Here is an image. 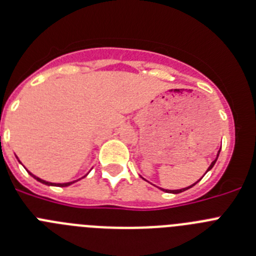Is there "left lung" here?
<instances>
[{"instance_id": "left-lung-1", "label": "left lung", "mask_w": 256, "mask_h": 256, "mask_svg": "<svg viewBox=\"0 0 256 256\" xmlns=\"http://www.w3.org/2000/svg\"><path fill=\"white\" fill-rule=\"evenodd\" d=\"M220 150H218V153H217V158H216V160H213V162L210 163V166H209L208 167V170H206V172L208 171H210L212 168H213V166L216 164V162H217V160H218V156H220ZM202 180V178H200ZM199 182V181H196V182L195 184H192V185H190V186H188V188H178V190H167V188H160V190H163V191H166V192H170V194H180V192H182V191H185V190H188V188H192V186L194 185H196V184Z\"/></svg>"}]
</instances>
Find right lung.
<instances>
[{
  "label": "right lung",
  "instance_id": "1",
  "mask_svg": "<svg viewBox=\"0 0 256 256\" xmlns=\"http://www.w3.org/2000/svg\"><path fill=\"white\" fill-rule=\"evenodd\" d=\"M16 158H18V156H16ZM18 160H19V158H18ZM19 162H20V160H19ZM20 163H22V162H20ZM25 170H26V168H25ZM26 171H28V170H26ZM28 172H29V174H30V176L32 177H34V178H36V181H39V182H42V184H44V185H48V186H61V188H65V186H70L71 185V184H74V182H76V181H79V180H75V181H70V182H64V184H56V182H50V181H46V180H42V178H39V177L38 176H36V174H32V172L30 171H28ZM86 174H85V176H86ZM84 176V177H85Z\"/></svg>",
  "mask_w": 256,
  "mask_h": 256
}]
</instances>
